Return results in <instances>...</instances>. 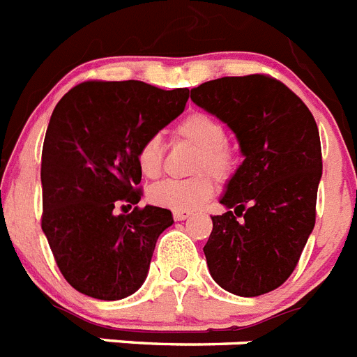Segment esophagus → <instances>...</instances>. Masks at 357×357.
I'll return each mask as SVG.
<instances>
[{"label":"esophagus","instance_id":"1","mask_svg":"<svg viewBox=\"0 0 357 357\" xmlns=\"http://www.w3.org/2000/svg\"><path fill=\"white\" fill-rule=\"evenodd\" d=\"M191 215H193V213L188 211V209H175V211H173V218L178 222L185 220V218H190Z\"/></svg>","mask_w":357,"mask_h":357}]
</instances>
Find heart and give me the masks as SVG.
<instances>
[{
  "instance_id": "b5f03b06",
  "label": "heart",
  "mask_w": 357,
  "mask_h": 357,
  "mask_svg": "<svg viewBox=\"0 0 357 357\" xmlns=\"http://www.w3.org/2000/svg\"><path fill=\"white\" fill-rule=\"evenodd\" d=\"M175 137L190 142L197 148L193 158V172H208L218 181L229 178L234 172L236 158L233 151L225 146V128L220 121L202 112L185 115L175 126ZM137 162L142 175L157 178L162 172V144L158 137H149L141 146ZM206 173L190 176V178H169L151 185L148 191L149 200L160 208L169 209H197L215 193V184Z\"/></svg>"
}]
</instances>
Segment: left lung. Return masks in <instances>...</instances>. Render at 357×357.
Wrapping results in <instances>:
<instances>
[{
  "label": "left lung",
  "mask_w": 357,
  "mask_h": 357,
  "mask_svg": "<svg viewBox=\"0 0 357 357\" xmlns=\"http://www.w3.org/2000/svg\"><path fill=\"white\" fill-rule=\"evenodd\" d=\"M191 100L227 124L243 155L220 197L227 213L211 218L209 273L227 292L260 296L291 276L314 229L318 126L303 100L267 75L208 81Z\"/></svg>",
  "instance_id": "obj_1"
}]
</instances>
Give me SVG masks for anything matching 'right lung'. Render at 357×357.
Wrapping results in <instances>:
<instances>
[{
  "label": "right lung",
  "mask_w": 357,
  "mask_h": 357,
  "mask_svg": "<svg viewBox=\"0 0 357 357\" xmlns=\"http://www.w3.org/2000/svg\"><path fill=\"white\" fill-rule=\"evenodd\" d=\"M188 99V88L88 81L54 108L41 157V227L75 291L114 301L144 283L173 215L157 206L115 215V206L141 200L139 149L184 112Z\"/></svg>",
  "instance_id": "add662e5"
}]
</instances>
